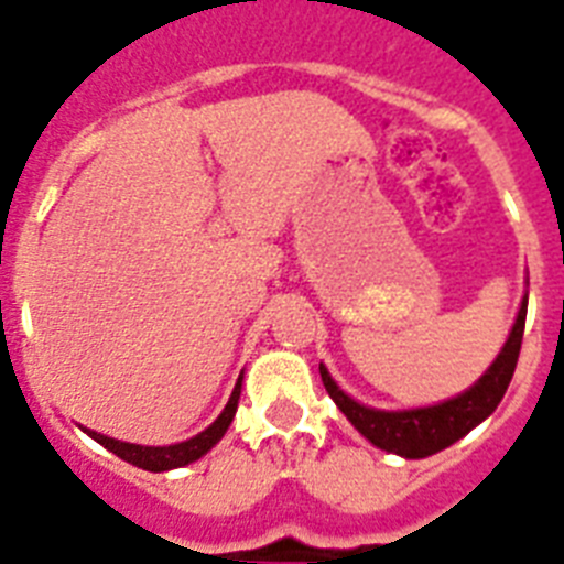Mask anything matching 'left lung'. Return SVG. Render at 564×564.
<instances>
[{
    "label": "left lung",
    "instance_id": "8db88e82",
    "mask_svg": "<svg viewBox=\"0 0 564 564\" xmlns=\"http://www.w3.org/2000/svg\"><path fill=\"white\" fill-rule=\"evenodd\" d=\"M524 319H528V293H524L516 323L507 334V343L490 362V369L478 377L476 383L469 386L467 392L455 394L449 400H441L435 406H417V409H375L366 406L351 394H346L332 377V371L319 362V375H323L325 392L339 406V412L351 421L362 438L371 441L377 449L400 455V458H430L441 453L446 446L460 441L469 430H476L478 423L496 412V406L505 398L507 386L513 380L516 360L522 351V334Z\"/></svg>",
    "mask_w": 564,
    "mask_h": 564
}]
</instances>
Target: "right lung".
<instances>
[{
	"instance_id": "add662e5",
	"label": "right lung",
	"mask_w": 564,
	"mask_h": 564,
	"mask_svg": "<svg viewBox=\"0 0 564 564\" xmlns=\"http://www.w3.org/2000/svg\"><path fill=\"white\" fill-rule=\"evenodd\" d=\"M239 394H241V377L236 380L232 386V394L227 400V406L221 409V415L216 421L209 423L207 430L198 432L195 438L189 441H181V444H166V446H143V444H129V441H118V438H109V435H100L95 430H86L88 438H95L97 444L106 446L109 453H115L118 458H123L126 464H132V467H141L149 469V473H166V469H178V467H187L193 460H198L202 455H207L218 441L225 438L227 426L232 423L236 417V409H239Z\"/></svg>"
}]
</instances>
